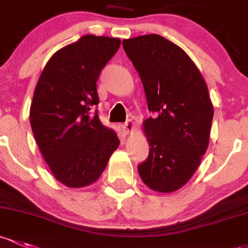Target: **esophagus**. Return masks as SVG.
Instances as JSON below:
<instances>
[{
    "instance_id": "1",
    "label": "esophagus",
    "mask_w": 248,
    "mask_h": 248,
    "mask_svg": "<svg viewBox=\"0 0 248 248\" xmlns=\"http://www.w3.org/2000/svg\"><path fill=\"white\" fill-rule=\"evenodd\" d=\"M122 129H124V133H129L131 131H133L134 128V124H133L132 120H127L124 124H122Z\"/></svg>"
}]
</instances>
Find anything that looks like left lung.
Listing matches in <instances>:
<instances>
[{
	"label": "left lung",
	"instance_id": "obj_1",
	"mask_svg": "<svg viewBox=\"0 0 248 248\" xmlns=\"http://www.w3.org/2000/svg\"><path fill=\"white\" fill-rule=\"evenodd\" d=\"M124 52L139 74L148 110L150 153L138 166L148 187L172 192L187 183L209 144L214 108L202 75L186 52L164 36L124 39Z\"/></svg>",
	"mask_w": 248,
	"mask_h": 248
}]
</instances>
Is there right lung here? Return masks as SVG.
<instances>
[{"mask_svg": "<svg viewBox=\"0 0 248 248\" xmlns=\"http://www.w3.org/2000/svg\"><path fill=\"white\" fill-rule=\"evenodd\" d=\"M121 40L84 35L57 51L36 84L30 120L35 141L57 181L69 187L93 184L102 174L120 140L103 126L96 83Z\"/></svg>", "mask_w": 248, "mask_h": 248, "instance_id": "add662e5", "label": "right lung"}]
</instances>
